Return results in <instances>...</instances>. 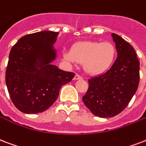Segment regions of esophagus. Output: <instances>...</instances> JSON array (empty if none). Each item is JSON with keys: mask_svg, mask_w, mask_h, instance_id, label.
<instances>
[{"mask_svg": "<svg viewBox=\"0 0 146 146\" xmlns=\"http://www.w3.org/2000/svg\"><path fill=\"white\" fill-rule=\"evenodd\" d=\"M81 79H82V76L79 75V74H76L75 76H74V80H81Z\"/></svg>", "mask_w": 146, "mask_h": 146, "instance_id": "esophagus-1", "label": "esophagus"}]
</instances>
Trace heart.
Here are the masks:
<instances>
[{
  "instance_id": "b5f03b06",
  "label": "heart",
  "mask_w": 146,
  "mask_h": 146,
  "mask_svg": "<svg viewBox=\"0 0 146 146\" xmlns=\"http://www.w3.org/2000/svg\"><path fill=\"white\" fill-rule=\"evenodd\" d=\"M116 50L113 43L97 41H83L75 43L70 51L63 52V57L72 63H83L86 73L97 75L108 70L113 65Z\"/></svg>"
}]
</instances>
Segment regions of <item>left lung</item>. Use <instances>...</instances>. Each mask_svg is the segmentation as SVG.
Listing matches in <instances>:
<instances>
[{
	"label": "left lung",
	"mask_w": 146,
	"mask_h": 146,
	"mask_svg": "<svg viewBox=\"0 0 146 146\" xmlns=\"http://www.w3.org/2000/svg\"><path fill=\"white\" fill-rule=\"evenodd\" d=\"M117 58L106 73L88 80L89 89L83 96L86 106L96 116L118 115L135 95L139 83V61L129 43L112 33Z\"/></svg>",
	"instance_id": "obj_1"
}]
</instances>
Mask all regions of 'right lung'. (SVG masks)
<instances>
[{"instance_id": "add662e5", "label": "right lung", "mask_w": 146, "mask_h": 146, "mask_svg": "<svg viewBox=\"0 0 146 146\" xmlns=\"http://www.w3.org/2000/svg\"><path fill=\"white\" fill-rule=\"evenodd\" d=\"M58 35L48 31L27 34L11 50L5 80L12 102L22 113L47 110L58 98L62 86L75 76L52 64L57 57L53 44Z\"/></svg>"}]
</instances>
